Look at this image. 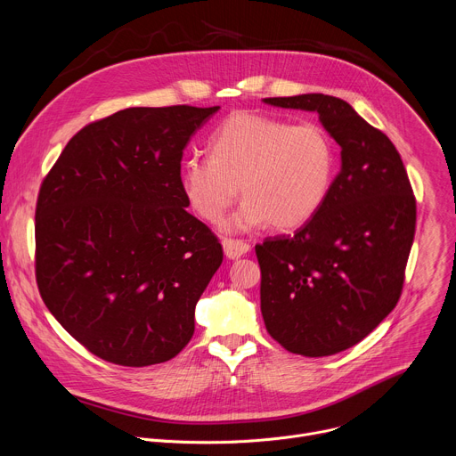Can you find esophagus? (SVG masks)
Listing matches in <instances>:
<instances>
[{"label": "esophagus", "instance_id": "34e87169", "mask_svg": "<svg viewBox=\"0 0 456 456\" xmlns=\"http://www.w3.org/2000/svg\"><path fill=\"white\" fill-rule=\"evenodd\" d=\"M222 245H224V252L227 257L231 259H236L240 256H245L248 250H250V245L243 240H234V238H224L222 240Z\"/></svg>", "mask_w": 456, "mask_h": 456}]
</instances>
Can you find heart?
Segmentation results:
<instances>
[{
    "instance_id": "1",
    "label": "heart",
    "mask_w": 456,
    "mask_h": 456,
    "mask_svg": "<svg viewBox=\"0 0 456 456\" xmlns=\"http://www.w3.org/2000/svg\"><path fill=\"white\" fill-rule=\"evenodd\" d=\"M208 151L209 157L183 160L180 182L191 209L209 224L225 216L240 185L243 204L232 229L271 222L274 229L292 231L315 216L334 183V144L315 124L234 113L215 129Z\"/></svg>"
}]
</instances>
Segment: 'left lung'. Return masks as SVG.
Listing matches in <instances>:
<instances>
[{"mask_svg":"<svg viewBox=\"0 0 456 456\" xmlns=\"http://www.w3.org/2000/svg\"><path fill=\"white\" fill-rule=\"evenodd\" d=\"M264 101L315 111L341 146V171L315 216L292 236L256 245L271 338L305 357L334 355L395 308L415 236V194L394 142L346 101L322 94Z\"/></svg>","mask_w":456,"mask_h":456,"instance_id":"left-lung-1","label":"left lung"}]
</instances>
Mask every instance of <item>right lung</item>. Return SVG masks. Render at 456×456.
I'll list each match as a JSON object with an SVG mask.
<instances>
[{"label": "right lung", "instance_id": "add662e5", "mask_svg": "<svg viewBox=\"0 0 456 456\" xmlns=\"http://www.w3.org/2000/svg\"><path fill=\"white\" fill-rule=\"evenodd\" d=\"M220 106L127 108L64 146L36 206L39 294L76 341L120 366L178 355L194 306L224 259L185 211L180 162Z\"/></svg>", "mask_w": 456, "mask_h": 456}]
</instances>
